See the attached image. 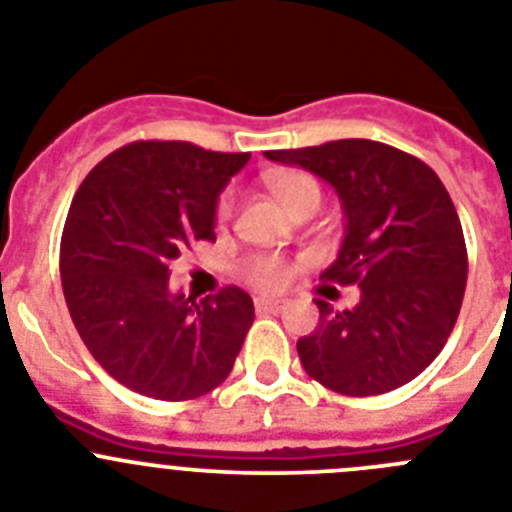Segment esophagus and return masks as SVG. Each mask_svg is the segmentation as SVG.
Here are the masks:
<instances>
[{"label":"esophagus","instance_id":"1","mask_svg":"<svg viewBox=\"0 0 512 512\" xmlns=\"http://www.w3.org/2000/svg\"><path fill=\"white\" fill-rule=\"evenodd\" d=\"M289 307V300H266V297H259L256 300V310L259 312H284Z\"/></svg>","mask_w":512,"mask_h":512}]
</instances>
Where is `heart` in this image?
Returning a JSON list of instances; mask_svg holds the SVG:
<instances>
[{
  "label": "heart",
  "instance_id": "b5f03b06",
  "mask_svg": "<svg viewBox=\"0 0 512 512\" xmlns=\"http://www.w3.org/2000/svg\"><path fill=\"white\" fill-rule=\"evenodd\" d=\"M266 187L292 215L310 202L320 205V197H323L318 179L305 171H271L266 174ZM230 210H233V194L225 192L217 200V220H228ZM289 277H292L289 264L274 253H256L243 264V279L261 292H277V289L287 287Z\"/></svg>",
  "mask_w": 512,
  "mask_h": 512
}]
</instances>
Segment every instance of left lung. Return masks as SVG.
<instances>
[{
  "label": "left lung",
  "instance_id": "1",
  "mask_svg": "<svg viewBox=\"0 0 512 512\" xmlns=\"http://www.w3.org/2000/svg\"><path fill=\"white\" fill-rule=\"evenodd\" d=\"M264 156L336 189L346 235L320 279L361 287L354 310L315 300L318 328L297 341L305 372L346 397L408 384L449 341L467 287L464 230L438 174L400 148L364 138Z\"/></svg>",
  "mask_w": 512,
  "mask_h": 512
}]
</instances>
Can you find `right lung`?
<instances>
[{"instance_id": "right-lung-1", "label": "right lung", "mask_w": 512, "mask_h": 512, "mask_svg": "<svg viewBox=\"0 0 512 512\" xmlns=\"http://www.w3.org/2000/svg\"><path fill=\"white\" fill-rule=\"evenodd\" d=\"M251 153L187 140H135L81 182L61 235V287L81 341L138 395L182 402L228 379L253 300L223 287L194 302L171 292L174 261L215 241V202Z\"/></svg>"}]
</instances>
